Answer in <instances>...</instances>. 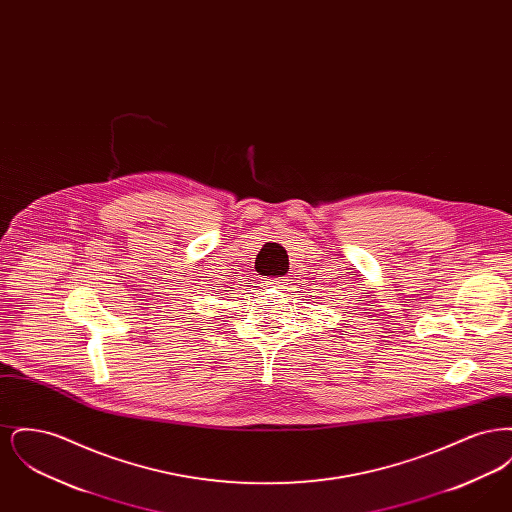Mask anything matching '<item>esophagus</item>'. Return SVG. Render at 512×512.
<instances>
[{
    "mask_svg": "<svg viewBox=\"0 0 512 512\" xmlns=\"http://www.w3.org/2000/svg\"><path fill=\"white\" fill-rule=\"evenodd\" d=\"M265 286L270 290H284L286 288V280L284 278H265Z\"/></svg>",
    "mask_w": 512,
    "mask_h": 512,
    "instance_id": "34e87169",
    "label": "esophagus"
}]
</instances>
